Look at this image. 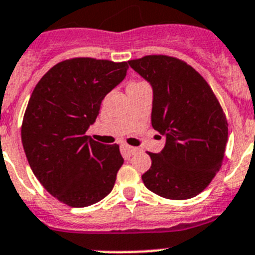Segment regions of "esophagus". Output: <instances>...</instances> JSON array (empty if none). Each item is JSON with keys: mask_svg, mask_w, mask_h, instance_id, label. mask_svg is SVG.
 <instances>
[{"mask_svg": "<svg viewBox=\"0 0 255 255\" xmlns=\"http://www.w3.org/2000/svg\"><path fill=\"white\" fill-rule=\"evenodd\" d=\"M121 149H123L124 156H126V157H129V156H131L132 153H135L136 152L135 147H131V145L129 144H121Z\"/></svg>", "mask_w": 255, "mask_h": 255, "instance_id": "esophagus-1", "label": "esophagus"}]
</instances>
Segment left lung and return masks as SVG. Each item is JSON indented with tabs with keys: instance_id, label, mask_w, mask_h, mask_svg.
Wrapping results in <instances>:
<instances>
[{
	"instance_id": "1",
	"label": "left lung",
	"mask_w": 255,
	"mask_h": 255,
	"mask_svg": "<svg viewBox=\"0 0 255 255\" xmlns=\"http://www.w3.org/2000/svg\"><path fill=\"white\" fill-rule=\"evenodd\" d=\"M129 65L153 89L151 123L166 139L143 183L169 200H187L210 184L225 158L228 124L205 78L183 60L145 55Z\"/></svg>"
}]
</instances>
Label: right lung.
I'll use <instances>...</instances> for the list:
<instances>
[{
    "label": "right lung",
    "mask_w": 255,
    "mask_h": 255,
    "mask_svg": "<svg viewBox=\"0 0 255 255\" xmlns=\"http://www.w3.org/2000/svg\"><path fill=\"white\" fill-rule=\"evenodd\" d=\"M128 63L72 58L50 68L36 85L21 124V143L43 188L72 208L101 201L124 164L119 144L86 135L102 101L123 81Z\"/></svg>",
    "instance_id": "obj_1"
}]
</instances>
